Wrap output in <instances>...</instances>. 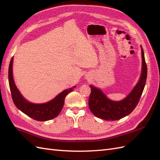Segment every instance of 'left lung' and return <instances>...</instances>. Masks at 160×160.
<instances>
[{
  "mask_svg": "<svg viewBox=\"0 0 160 160\" xmlns=\"http://www.w3.org/2000/svg\"><path fill=\"white\" fill-rule=\"evenodd\" d=\"M142 72L136 86L126 98L121 101H113L100 89L90 85L91 94L89 98V108L96 117L107 121L119 120L132 112L138 104L142 95L147 79V65L142 47Z\"/></svg>",
  "mask_w": 160,
  "mask_h": 160,
  "instance_id": "1",
  "label": "left lung"
}]
</instances>
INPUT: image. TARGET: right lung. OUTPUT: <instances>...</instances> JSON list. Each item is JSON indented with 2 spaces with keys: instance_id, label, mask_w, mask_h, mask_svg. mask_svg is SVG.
Instances as JSON below:
<instances>
[{
  "instance_id": "add662e5",
  "label": "right lung",
  "mask_w": 160,
  "mask_h": 160,
  "mask_svg": "<svg viewBox=\"0 0 160 160\" xmlns=\"http://www.w3.org/2000/svg\"><path fill=\"white\" fill-rule=\"evenodd\" d=\"M12 62L13 58L12 57L8 67V83L12 99L16 107L28 117L40 122H44L56 118L63 107L65 97L70 92L73 91L76 86L61 92L55 98L47 103L42 104L30 103L21 95L14 84L12 77Z\"/></svg>"
}]
</instances>
